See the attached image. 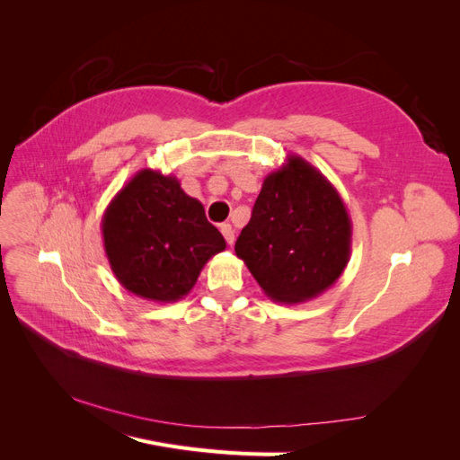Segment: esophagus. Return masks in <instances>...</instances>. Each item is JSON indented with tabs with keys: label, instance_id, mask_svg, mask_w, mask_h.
Here are the masks:
<instances>
[{
	"label": "esophagus",
	"instance_id": "1",
	"mask_svg": "<svg viewBox=\"0 0 460 460\" xmlns=\"http://www.w3.org/2000/svg\"><path fill=\"white\" fill-rule=\"evenodd\" d=\"M220 232H222V235H225V240L228 242V245H232L234 243V228H232V225H222L220 226Z\"/></svg>",
	"mask_w": 460,
	"mask_h": 460
}]
</instances>
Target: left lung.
I'll return each instance as SVG.
<instances>
[{
  "label": "left lung",
  "mask_w": 460,
  "mask_h": 460,
  "mask_svg": "<svg viewBox=\"0 0 460 460\" xmlns=\"http://www.w3.org/2000/svg\"><path fill=\"white\" fill-rule=\"evenodd\" d=\"M351 218L330 180L299 155L264 178L252 220L235 242L264 296L297 305L318 297L345 270Z\"/></svg>",
  "instance_id": "8db88e82"
}]
</instances>
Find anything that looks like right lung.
Here are the masks:
<instances>
[{"label": "right lung", "mask_w": 460, "mask_h": 460, "mask_svg": "<svg viewBox=\"0 0 460 460\" xmlns=\"http://www.w3.org/2000/svg\"><path fill=\"white\" fill-rule=\"evenodd\" d=\"M111 270L130 294L174 303L196 286L207 261L225 252L222 234L176 176L142 169L111 199L102 218Z\"/></svg>", "instance_id": "obj_1"}]
</instances>
